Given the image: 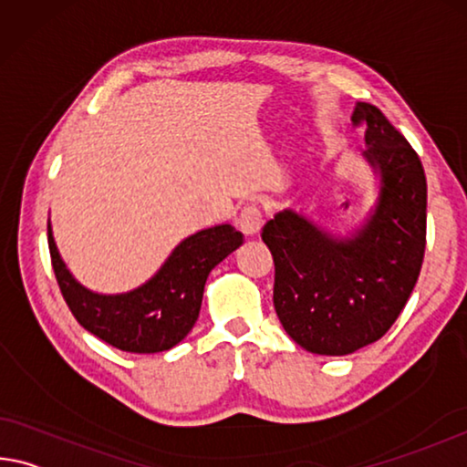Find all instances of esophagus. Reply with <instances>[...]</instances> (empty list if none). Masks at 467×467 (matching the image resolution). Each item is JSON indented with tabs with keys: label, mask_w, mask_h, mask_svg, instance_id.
Returning a JSON list of instances; mask_svg holds the SVG:
<instances>
[{
	"label": "esophagus",
	"mask_w": 467,
	"mask_h": 467,
	"mask_svg": "<svg viewBox=\"0 0 467 467\" xmlns=\"http://www.w3.org/2000/svg\"><path fill=\"white\" fill-rule=\"evenodd\" d=\"M264 226V216L262 210L257 205H245L239 213V228L247 236H254L262 231Z\"/></svg>",
	"instance_id": "34e87169"
}]
</instances>
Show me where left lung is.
<instances>
[{"label":"left lung","instance_id":"8db88e82","mask_svg":"<svg viewBox=\"0 0 467 467\" xmlns=\"http://www.w3.org/2000/svg\"><path fill=\"white\" fill-rule=\"evenodd\" d=\"M364 158L380 176L366 224L340 239L293 210L265 222L274 309L286 335L317 355H349L393 327L418 283L426 249L424 166L376 106L358 103Z\"/></svg>","mask_w":467,"mask_h":467}]
</instances>
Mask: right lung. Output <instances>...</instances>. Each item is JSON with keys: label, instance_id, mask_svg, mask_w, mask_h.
I'll use <instances>...</instances> for the list:
<instances>
[{"label": "right lung", "instance_id": "obj_1", "mask_svg": "<svg viewBox=\"0 0 467 467\" xmlns=\"http://www.w3.org/2000/svg\"><path fill=\"white\" fill-rule=\"evenodd\" d=\"M47 243L56 280L80 327L120 351L160 353L195 327L207 276L241 245L243 234L231 224L191 234L145 285L120 295H99L77 283L57 254L49 224Z\"/></svg>", "mask_w": 467, "mask_h": 467}]
</instances>
